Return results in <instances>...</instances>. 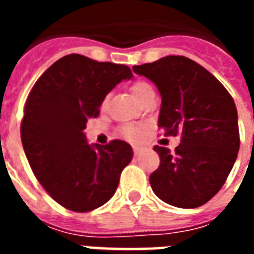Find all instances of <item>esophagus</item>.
Instances as JSON below:
<instances>
[{
    "label": "esophagus",
    "instance_id": "obj_1",
    "mask_svg": "<svg viewBox=\"0 0 254 254\" xmlns=\"http://www.w3.org/2000/svg\"><path fill=\"white\" fill-rule=\"evenodd\" d=\"M143 151H144L143 147H137V145H136V147H133V152H134V155L141 154Z\"/></svg>",
    "mask_w": 254,
    "mask_h": 254
}]
</instances>
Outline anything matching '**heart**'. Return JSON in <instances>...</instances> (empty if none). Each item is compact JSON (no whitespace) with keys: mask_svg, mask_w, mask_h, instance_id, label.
Segmentation results:
<instances>
[{"mask_svg":"<svg viewBox=\"0 0 254 254\" xmlns=\"http://www.w3.org/2000/svg\"><path fill=\"white\" fill-rule=\"evenodd\" d=\"M152 85L147 81H143V80H140V81H136V83L132 85V94L133 96L136 98L137 100H140L143 98L144 95L149 92V91H152ZM144 130L141 127H124V136L129 140H132V141H137L140 138L143 137Z\"/></svg>","mask_w":254,"mask_h":254,"instance_id":"b5f03b06","label":"heart"}]
</instances>
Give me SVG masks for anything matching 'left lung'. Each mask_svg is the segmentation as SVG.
<instances>
[{"label":"left lung","mask_w":254,"mask_h":254,"mask_svg":"<svg viewBox=\"0 0 254 254\" xmlns=\"http://www.w3.org/2000/svg\"><path fill=\"white\" fill-rule=\"evenodd\" d=\"M132 69L159 89V127L165 136L181 134L174 152L154 147L160 165L149 176L152 190L174 207H200L222 189L238 155L234 100L212 73L184 56Z\"/></svg>","instance_id":"1"}]
</instances>
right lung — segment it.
<instances>
[{"mask_svg":"<svg viewBox=\"0 0 254 254\" xmlns=\"http://www.w3.org/2000/svg\"><path fill=\"white\" fill-rule=\"evenodd\" d=\"M132 76L127 65L69 54L38 78L25 100L20 127L25 156L43 189L66 209L88 212L109 201L132 160L125 141L89 145L83 133L106 95Z\"/></svg>","mask_w":254,"mask_h":254,"instance_id":"1","label":"right lung"}]
</instances>
